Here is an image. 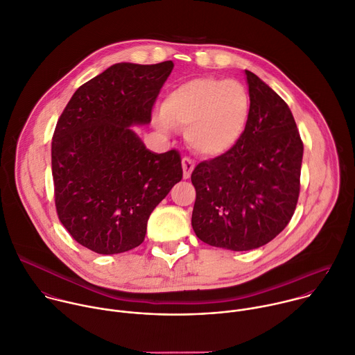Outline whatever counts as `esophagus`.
<instances>
[{"mask_svg": "<svg viewBox=\"0 0 355 355\" xmlns=\"http://www.w3.org/2000/svg\"><path fill=\"white\" fill-rule=\"evenodd\" d=\"M193 168H195L193 160H191L189 157H184V159H182V171H184V178H185V180L191 177Z\"/></svg>", "mask_w": 355, "mask_h": 355, "instance_id": "1", "label": "esophagus"}]
</instances>
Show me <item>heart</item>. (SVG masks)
Here are the masks:
<instances>
[{"mask_svg":"<svg viewBox=\"0 0 355 355\" xmlns=\"http://www.w3.org/2000/svg\"><path fill=\"white\" fill-rule=\"evenodd\" d=\"M248 115L250 96L239 81L200 77L175 85L156 121L164 130L185 129L187 141L198 153L219 156L240 140Z\"/></svg>","mask_w":355,"mask_h":355,"instance_id":"obj_1","label":"heart"}]
</instances>
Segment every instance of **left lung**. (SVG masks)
Masks as SVG:
<instances>
[{
  "instance_id": "obj_1",
  "label": "left lung",
  "mask_w": 355,
  "mask_h": 355,
  "mask_svg": "<svg viewBox=\"0 0 355 355\" xmlns=\"http://www.w3.org/2000/svg\"><path fill=\"white\" fill-rule=\"evenodd\" d=\"M245 76L250 115L240 140L191 175L195 234L233 251L259 248L286 227L297 204L303 156L285 101L254 73Z\"/></svg>"
}]
</instances>
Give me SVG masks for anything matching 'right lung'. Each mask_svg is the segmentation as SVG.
<instances>
[{
  "label": "right lung",
  "instance_id": "obj_1",
  "mask_svg": "<svg viewBox=\"0 0 355 355\" xmlns=\"http://www.w3.org/2000/svg\"><path fill=\"white\" fill-rule=\"evenodd\" d=\"M174 63H118L83 84L52 140L58 216L70 236L98 254L143 243L150 214L181 181L178 150L156 155L132 125L151 111Z\"/></svg>",
  "mask_w": 355,
  "mask_h": 355
}]
</instances>
